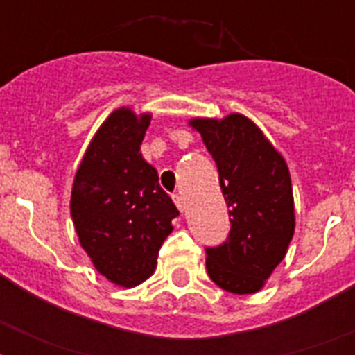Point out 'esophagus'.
<instances>
[{"label":"esophagus","mask_w":355,"mask_h":355,"mask_svg":"<svg viewBox=\"0 0 355 355\" xmlns=\"http://www.w3.org/2000/svg\"><path fill=\"white\" fill-rule=\"evenodd\" d=\"M173 200H175V205H177V208L184 214V210H186V200H184V197L180 193H175L173 195Z\"/></svg>","instance_id":"esophagus-1"}]
</instances>
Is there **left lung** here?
Here are the masks:
<instances>
[{
    "label": "left lung",
    "instance_id": "obj_1",
    "mask_svg": "<svg viewBox=\"0 0 355 355\" xmlns=\"http://www.w3.org/2000/svg\"><path fill=\"white\" fill-rule=\"evenodd\" d=\"M219 171L230 216V236L206 248V269L236 295L258 293L287 252L295 234V200L286 158L243 114L191 118Z\"/></svg>",
    "mask_w": 355,
    "mask_h": 355
}]
</instances>
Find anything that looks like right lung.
Wrapping results in <instances>:
<instances>
[{
	"instance_id": "right-lung-1",
	"label": "right lung",
	"mask_w": 355,
	"mask_h": 355,
	"mask_svg": "<svg viewBox=\"0 0 355 355\" xmlns=\"http://www.w3.org/2000/svg\"><path fill=\"white\" fill-rule=\"evenodd\" d=\"M150 112L114 110L94 134L71 188L80 247L107 280L136 287L156 269L162 243L178 216L158 171L141 156Z\"/></svg>"
}]
</instances>
